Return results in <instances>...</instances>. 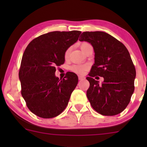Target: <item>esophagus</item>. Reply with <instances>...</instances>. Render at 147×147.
Wrapping results in <instances>:
<instances>
[{
	"instance_id": "1",
	"label": "esophagus",
	"mask_w": 147,
	"mask_h": 147,
	"mask_svg": "<svg viewBox=\"0 0 147 147\" xmlns=\"http://www.w3.org/2000/svg\"><path fill=\"white\" fill-rule=\"evenodd\" d=\"M78 78L79 80H83V79H85V77H84V76H79Z\"/></svg>"
}]
</instances>
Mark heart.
I'll list each match as a JSON object with an SVG mask.
<instances>
[{
  "instance_id": "1",
  "label": "heart",
  "mask_w": 147,
  "mask_h": 147,
  "mask_svg": "<svg viewBox=\"0 0 147 147\" xmlns=\"http://www.w3.org/2000/svg\"><path fill=\"white\" fill-rule=\"evenodd\" d=\"M89 45H90V43H87V42H83V43H82L80 44V48L82 49V51L84 52L85 49L88 46H89ZM70 50H71L70 48H68L65 50V52H64V58H68L69 55H70ZM88 68L89 65L88 64H75V65H72L70 66V70L76 74H78V75H83Z\"/></svg>"
}]
</instances>
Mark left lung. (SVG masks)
Wrapping results in <instances>:
<instances>
[{
    "mask_svg": "<svg viewBox=\"0 0 147 147\" xmlns=\"http://www.w3.org/2000/svg\"><path fill=\"white\" fill-rule=\"evenodd\" d=\"M79 41L89 42L95 51V63L86 77L90 83L86 95L95 111L102 115L122 113L134 92L136 71L127 48L104 32H84ZM104 77L99 84L94 77Z\"/></svg>",
    "mask_w": 147,
    "mask_h": 147,
    "instance_id": "left-lung-1",
    "label": "left lung"
}]
</instances>
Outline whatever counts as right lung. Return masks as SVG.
Here are the masks:
<instances>
[{
    "mask_svg": "<svg viewBox=\"0 0 147 147\" xmlns=\"http://www.w3.org/2000/svg\"><path fill=\"white\" fill-rule=\"evenodd\" d=\"M81 33L51 32L34 38L25 49L18 72L21 92L29 110L38 117H56L68 105L78 77L68 72L59 79L55 73L56 67L64 63V52Z\"/></svg>",
    "mask_w": 147,
    "mask_h": 147,
    "instance_id": "add662e5",
    "label": "right lung"
}]
</instances>
